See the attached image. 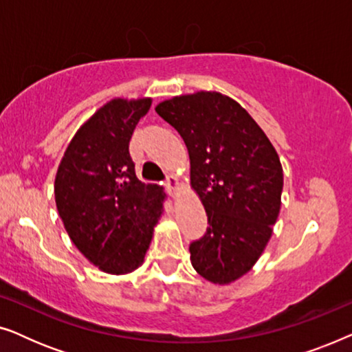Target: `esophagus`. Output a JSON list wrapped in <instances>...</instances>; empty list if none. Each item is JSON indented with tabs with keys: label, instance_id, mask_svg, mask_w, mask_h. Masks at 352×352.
<instances>
[{
	"label": "esophagus",
	"instance_id": "obj_1",
	"mask_svg": "<svg viewBox=\"0 0 352 352\" xmlns=\"http://www.w3.org/2000/svg\"><path fill=\"white\" fill-rule=\"evenodd\" d=\"M165 187H166V190L170 192V195H175L176 192L179 190V181H177L175 176H170L165 182Z\"/></svg>",
	"mask_w": 352,
	"mask_h": 352
}]
</instances>
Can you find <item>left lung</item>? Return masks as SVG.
<instances>
[{
	"mask_svg": "<svg viewBox=\"0 0 352 352\" xmlns=\"http://www.w3.org/2000/svg\"><path fill=\"white\" fill-rule=\"evenodd\" d=\"M155 112L184 139L190 186L208 216L190 243V263L206 280L228 285L266 248L280 211L283 171L276 148L239 102L216 91L163 100Z\"/></svg>",
	"mask_w": 352,
	"mask_h": 352,
	"instance_id": "obj_1",
	"label": "left lung"
}]
</instances>
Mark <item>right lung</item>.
Returning a JSON list of instances; mask_svg holds the SVG:
<instances>
[{"label":"right lung","instance_id":"right-lung-1","mask_svg":"<svg viewBox=\"0 0 352 352\" xmlns=\"http://www.w3.org/2000/svg\"><path fill=\"white\" fill-rule=\"evenodd\" d=\"M152 99H112L75 133L57 168L54 195L76 248L100 271L133 272L144 263L165 192L138 179L129 139Z\"/></svg>","mask_w":352,"mask_h":352}]
</instances>
